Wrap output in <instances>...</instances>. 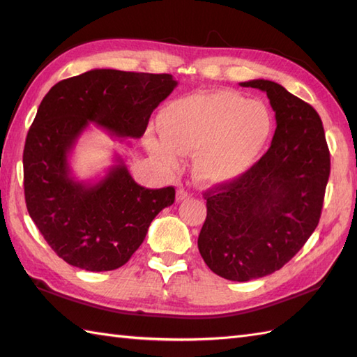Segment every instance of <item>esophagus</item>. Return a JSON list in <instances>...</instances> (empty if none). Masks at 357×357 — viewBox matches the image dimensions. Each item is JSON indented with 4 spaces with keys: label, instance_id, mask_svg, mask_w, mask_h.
<instances>
[{
    "label": "esophagus",
    "instance_id": "1",
    "mask_svg": "<svg viewBox=\"0 0 357 357\" xmlns=\"http://www.w3.org/2000/svg\"><path fill=\"white\" fill-rule=\"evenodd\" d=\"M190 198V195H188L184 188H179V190L176 192V201L178 202H183V201H185V199H188Z\"/></svg>",
    "mask_w": 357,
    "mask_h": 357
}]
</instances>
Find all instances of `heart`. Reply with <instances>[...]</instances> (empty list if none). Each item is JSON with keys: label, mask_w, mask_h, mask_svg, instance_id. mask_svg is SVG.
<instances>
[{"label": "heart", "mask_w": 357, "mask_h": 357, "mask_svg": "<svg viewBox=\"0 0 357 357\" xmlns=\"http://www.w3.org/2000/svg\"><path fill=\"white\" fill-rule=\"evenodd\" d=\"M273 116L261 101L233 90L195 93L173 101L159 115L162 135L149 136V151L167 169L193 153V176L221 184L241 176L261 158L273 133Z\"/></svg>", "instance_id": "1"}]
</instances>
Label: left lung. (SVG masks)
Masks as SVG:
<instances>
[{
    "label": "left lung",
    "mask_w": 357,
    "mask_h": 357,
    "mask_svg": "<svg viewBox=\"0 0 357 357\" xmlns=\"http://www.w3.org/2000/svg\"><path fill=\"white\" fill-rule=\"evenodd\" d=\"M242 87L267 93L275 112L271 146L252 169L206 192L198 248L218 276L238 282L282 268L319 224L330 151L317 112L275 81Z\"/></svg>",
    "instance_id": "left-lung-1"
}]
</instances>
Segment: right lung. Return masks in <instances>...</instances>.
Instances as JSON below:
<instances>
[{"label": "right lung", "mask_w": 357, "mask_h": 357, "mask_svg": "<svg viewBox=\"0 0 357 357\" xmlns=\"http://www.w3.org/2000/svg\"><path fill=\"white\" fill-rule=\"evenodd\" d=\"M176 86L169 73L93 69L44 96L22 155L24 196L38 230L67 264L87 271L123 267L155 216L174 202L173 187L136 184L119 155L96 181L75 178L69 158L90 123L116 138H141Z\"/></svg>", "instance_id": "add662e5"}]
</instances>
